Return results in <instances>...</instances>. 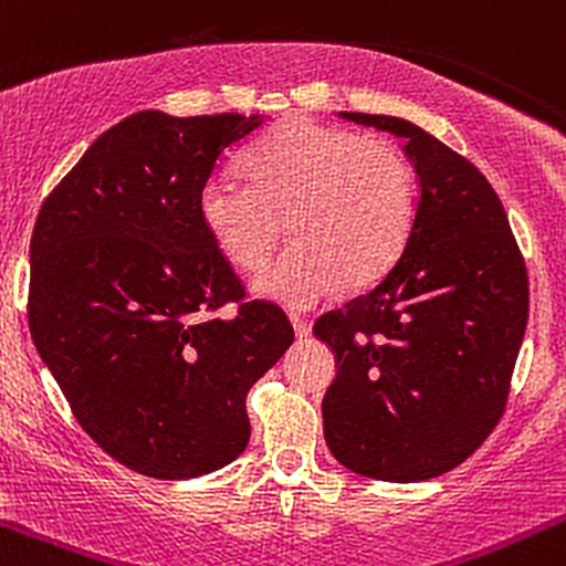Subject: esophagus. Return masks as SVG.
<instances>
[{"label": "esophagus", "instance_id": "obj_1", "mask_svg": "<svg viewBox=\"0 0 566 566\" xmlns=\"http://www.w3.org/2000/svg\"><path fill=\"white\" fill-rule=\"evenodd\" d=\"M290 322H293L295 338H308V333H312V322L303 319V316H297V314L290 316Z\"/></svg>", "mask_w": 566, "mask_h": 566}]
</instances>
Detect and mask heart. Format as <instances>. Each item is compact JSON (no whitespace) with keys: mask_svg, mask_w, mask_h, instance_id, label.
I'll list each match as a JSON object with an SVG mask.
<instances>
[{"mask_svg":"<svg viewBox=\"0 0 566 566\" xmlns=\"http://www.w3.org/2000/svg\"><path fill=\"white\" fill-rule=\"evenodd\" d=\"M244 182L212 177L198 217L222 258L263 265L287 228L295 241L254 276L252 290L308 308L346 284L374 282L392 265L413 222V174L389 142L363 139L308 117L279 123L244 158Z\"/></svg>","mask_w":566,"mask_h":566,"instance_id":"1","label":"heart"}]
</instances>
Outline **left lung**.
<instances>
[{
	"label": "left lung",
	"instance_id": "1",
	"mask_svg": "<svg viewBox=\"0 0 566 566\" xmlns=\"http://www.w3.org/2000/svg\"><path fill=\"white\" fill-rule=\"evenodd\" d=\"M340 117L400 136L419 196L392 265L314 325L338 368L325 440L352 473L427 481L462 464L505 411L530 282L502 201L468 158L402 117Z\"/></svg>",
	"mask_w": 566,
	"mask_h": 566
}]
</instances>
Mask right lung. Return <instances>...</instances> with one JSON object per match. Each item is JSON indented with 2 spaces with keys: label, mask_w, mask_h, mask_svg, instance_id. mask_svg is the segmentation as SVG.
Returning a JSON list of instances; mask_svg holds the SVG:
<instances>
[{
  "label": "right lung",
  "mask_w": 566,
  "mask_h": 566,
  "mask_svg": "<svg viewBox=\"0 0 566 566\" xmlns=\"http://www.w3.org/2000/svg\"><path fill=\"white\" fill-rule=\"evenodd\" d=\"M263 115H128L36 214L29 331L80 427L158 481L231 464L247 392L293 344L282 308L247 301L198 217V192Z\"/></svg>",
  "instance_id": "obj_1"
}]
</instances>
